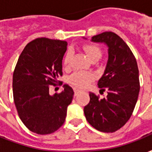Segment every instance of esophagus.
<instances>
[{
    "instance_id": "esophagus-1",
    "label": "esophagus",
    "mask_w": 152,
    "mask_h": 152,
    "mask_svg": "<svg viewBox=\"0 0 152 152\" xmlns=\"http://www.w3.org/2000/svg\"><path fill=\"white\" fill-rule=\"evenodd\" d=\"M81 92V90H79V89H75L74 90V92H75V96H76L79 92Z\"/></svg>"
}]
</instances>
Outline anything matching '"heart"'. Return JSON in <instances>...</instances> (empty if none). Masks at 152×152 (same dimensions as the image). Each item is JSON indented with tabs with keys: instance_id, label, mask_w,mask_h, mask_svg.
I'll use <instances>...</instances> for the list:
<instances>
[{
	"instance_id": "b5f03b06",
	"label": "heart",
	"mask_w": 152,
	"mask_h": 152,
	"mask_svg": "<svg viewBox=\"0 0 152 152\" xmlns=\"http://www.w3.org/2000/svg\"><path fill=\"white\" fill-rule=\"evenodd\" d=\"M83 50L86 52L87 57L91 61L98 60L102 57V50L96 45H85L83 46ZM72 55L73 53L71 50H68L66 52L63 60V64L65 67H68L70 66ZM92 78H93V75L90 72L76 71L69 77L68 81L71 84L74 85L76 87H84L92 81Z\"/></svg>"
}]
</instances>
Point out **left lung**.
Here are the masks:
<instances>
[{
  "label": "left lung",
  "mask_w": 152,
  "mask_h": 152,
  "mask_svg": "<svg viewBox=\"0 0 152 152\" xmlns=\"http://www.w3.org/2000/svg\"><path fill=\"white\" fill-rule=\"evenodd\" d=\"M108 48L104 73L97 82L107 97L100 99L90 92V102L84 107L88 123L99 131L112 133L124 126L132 115L140 92L139 70L132 51L119 36L104 32L92 38Z\"/></svg>",
  "instance_id": "left-lung-1"
}]
</instances>
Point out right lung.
<instances>
[{
    "label": "right lung",
    "mask_w": 152,
    "mask_h": 152,
    "mask_svg": "<svg viewBox=\"0 0 152 152\" xmlns=\"http://www.w3.org/2000/svg\"><path fill=\"white\" fill-rule=\"evenodd\" d=\"M67 42L47 38L31 41L20 55L13 72L12 90L19 118L32 132L54 133L66 120L74 92L68 85L51 96L50 86L62 76Z\"/></svg>",
    "instance_id": "add662e5"
}]
</instances>
